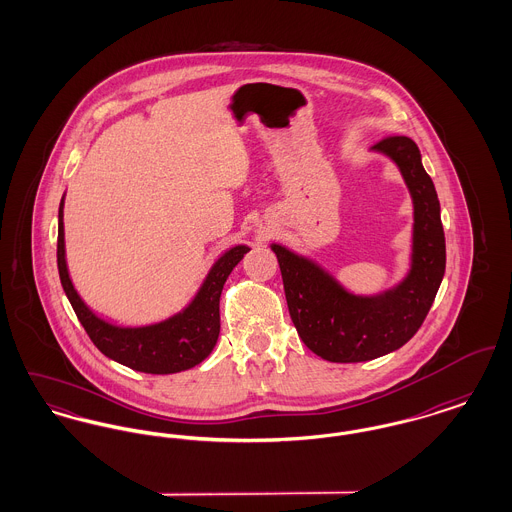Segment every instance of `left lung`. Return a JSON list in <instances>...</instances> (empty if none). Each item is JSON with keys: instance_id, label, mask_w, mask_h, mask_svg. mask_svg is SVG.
<instances>
[{"instance_id": "1", "label": "left lung", "mask_w": 512, "mask_h": 512, "mask_svg": "<svg viewBox=\"0 0 512 512\" xmlns=\"http://www.w3.org/2000/svg\"><path fill=\"white\" fill-rule=\"evenodd\" d=\"M378 149L397 163L414 201V263L409 278L380 297H355L303 257L272 245L290 317L303 343L330 363H361L399 349L428 315L445 272V234L432 178L407 136H386Z\"/></svg>"}]
</instances>
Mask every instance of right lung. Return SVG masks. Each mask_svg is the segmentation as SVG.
Masks as SVG:
<instances>
[{
    "mask_svg": "<svg viewBox=\"0 0 512 512\" xmlns=\"http://www.w3.org/2000/svg\"><path fill=\"white\" fill-rule=\"evenodd\" d=\"M249 247H232L207 276L194 303L178 317L146 328H117L96 317L74 292L67 263L63 238V201L59 205L57 232V268L63 290L67 293L74 313L86 334L99 351L132 370L147 374H174L199 365L209 357L220 332V293L222 286Z\"/></svg>",
    "mask_w": 512,
    "mask_h": 512,
    "instance_id": "add662e5",
    "label": "right lung"
}]
</instances>
